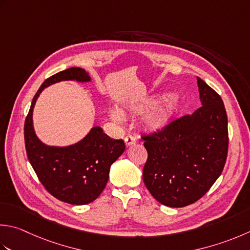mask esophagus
I'll return each mask as SVG.
<instances>
[{"mask_svg": "<svg viewBox=\"0 0 250 250\" xmlns=\"http://www.w3.org/2000/svg\"><path fill=\"white\" fill-rule=\"evenodd\" d=\"M125 146H131L135 143V139L132 135H126L125 138Z\"/></svg>", "mask_w": 250, "mask_h": 250, "instance_id": "obj_1", "label": "esophagus"}]
</instances>
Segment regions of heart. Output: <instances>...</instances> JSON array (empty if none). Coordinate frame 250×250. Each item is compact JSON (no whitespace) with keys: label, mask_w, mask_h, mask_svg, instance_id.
Returning a JSON list of instances; mask_svg holds the SVG:
<instances>
[{"label":"heart","mask_w":250,"mask_h":250,"mask_svg":"<svg viewBox=\"0 0 250 250\" xmlns=\"http://www.w3.org/2000/svg\"><path fill=\"white\" fill-rule=\"evenodd\" d=\"M161 95L151 96L149 99H146L142 102L135 103V104L129 105L124 109H120V114L124 117H138L148 112L158 104L161 100ZM156 107V106H155ZM180 108V100L177 95L170 94L165 97V100L161 102V104L154 111L150 112L148 118L146 119V126L148 129L154 131H159L165 129L173 117L177 115ZM109 117L115 121H120L121 117L117 110H110Z\"/></svg>","instance_id":"b5f03b06"}]
</instances>
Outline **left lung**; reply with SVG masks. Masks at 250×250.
Returning <instances> with one entry per match:
<instances>
[{
  "mask_svg": "<svg viewBox=\"0 0 250 250\" xmlns=\"http://www.w3.org/2000/svg\"><path fill=\"white\" fill-rule=\"evenodd\" d=\"M197 85L202 107L142 138L148 153L144 183L157 202L172 208L202 198L220 177L228 156L223 101L198 77Z\"/></svg>",
  "mask_w": 250,
  "mask_h": 250,
  "instance_id": "8db88e82",
  "label": "left lung"
}]
</instances>
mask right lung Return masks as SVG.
I'll list each match as a JSON object with an SVG mask.
<instances>
[{"instance_id": "add662e5", "label": "right lung", "mask_w": 250, "mask_h": 250, "mask_svg": "<svg viewBox=\"0 0 250 250\" xmlns=\"http://www.w3.org/2000/svg\"><path fill=\"white\" fill-rule=\"evenodd\" d=\"M61 81L91 82L89 72L71 67L48 78L34 95L24 121L28 159L43 187L54 197L71 205H86L100 196L109 178L110 166L125 151L122 140L110 139L101 126H93L84 138L68 146H51L38 138L33 108L45 87Z\"/></svg>"}]
</instances>
